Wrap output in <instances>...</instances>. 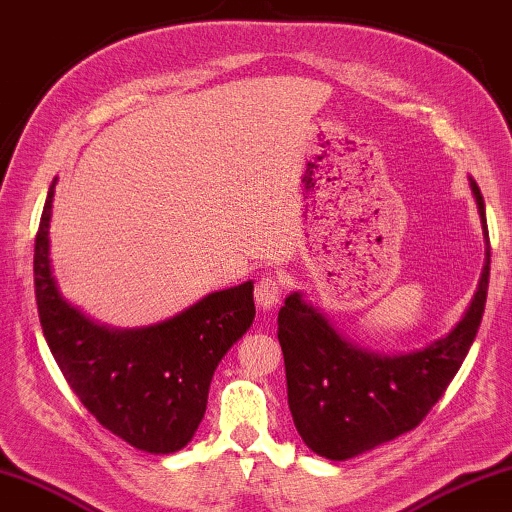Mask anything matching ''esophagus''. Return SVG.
<instances>
[{
  "mask_svg": "<svg viewBox=\"0 0 512 512\" xmlns=\"http://www.w3.org/2000/svg\"><path fill=\"white\" fill-rule=\"evenodd\" d=\"M280 294L282 285L280 278H275V275H264V278L255 285V303L262 307V310H273V307L278 305Z\"/></svg>",
  "mask_w": 512,
  "mask_h": 512,
  "instance_id": "obj_1",
  "label": "esophagus"
}]
</instances>
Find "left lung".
Masks as SVG:
<instances>
[{
    "label": "left lung",
    "mask_w": 512,
    "mask_h": 512,
    "mask_svg": "<svg viewBox=\"0 0 512 512\" xmlns=\"http://www.w3.org/2000/svg\"><path fill=\"white\" fill-rule=\"evenodd\" d=\"M485 232V266L472 305L449 335L408 355L362 351L294 291L278 314L289 410L314 453L348 460L421 424L456 376L481 326L490 282L485 202L469 180Z\"/></svg>",
    "instance_id": "8db88e82"
}]
</instances>
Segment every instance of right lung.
<instances>
[{"label":"right lung","instance_id":"add662e5","mask_svg":"<svg viewBox=\"0 0 512 512\" xmlns=\"http://www.w3.org/2000/svg\"><path fill=\"white\" fill-rule=\"evenodd\" d=\"M56 177L34 248L40 326L72 392L100 424L148 453H175L205 417L209 383L230 346L253 326V282L198 300L157 326H97L61 296L50 264Z\"/></svg>","mask_w":512,"mask_h":512}]
</instances>
